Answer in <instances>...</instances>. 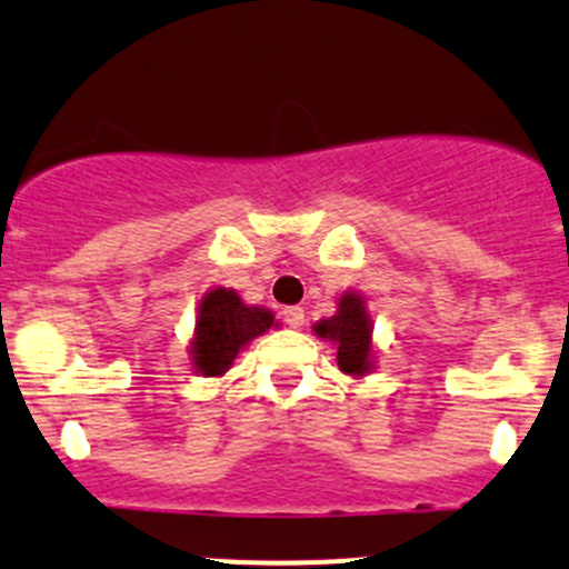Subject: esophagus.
Instances as JSON below:
<instances>
[{"instance_id": "obj_1", "label": "esophagus", "mask_w": 569, "mask_h": 569, "mask_svg": "<svg viewBox=\"0 0 569 569\" xmlns=\"http://www.w3.org/2000/svg\"><path fill=\"white\" fill-rule=\"evenodd\" d=\"M282 318L290 328H301L303 326V309L301 307H287L282 312Z\"/></svg>"}]
</instances>
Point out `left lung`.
Here are the masks:
<instances>
[{
  "label": "left lung",
  "instance_id": "obj_1",
  "mask_svg": "<svg viewBox=\"0 0 569 569\" xmlns=\"http://www.w3.org/2000/svg\"><path fill=\"white\" fill-rule=\"evenodd\" d=\"M315 333L337 345V365L345 375L365 378L375 367L372 320L367 315L365 296L348 290L337 303V315L315 323Z\"/></svg>",
  "mask_w": 569,
  "mask_h": 569
}]
</instances>
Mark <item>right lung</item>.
Masks as SVG:
<instances>
[{
    "mask_svg": "<svg viewBox=\"0 0 569 569\" xmlns=\"http://www.w3.org/2000/svg\"><path fill=\"white\" fill-rule=\"evenodd\" d=\"M273 323V312L249 307L236 290L213 287L202 296L197 309L194 339H191V365L204 378H219L232 367L236 356L254 337L266 333Z\"/></svg>",
    "mask_w": 569,
    "mask_h": 569,
    "instance_id": "add662e5",
    "label": "right lung"
}]
</instances>
